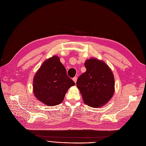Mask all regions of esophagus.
I'll use <instances>...</instances> for the list:
<instances>
[{
  "label": "esophagus",
  "mask_w": 146,
  "mask_h": 146,
  "mask_svg": "<svg viewBox=\"0 0 146 146\" xmlns=\"http://www.w3.org/2000/svg\"><path fill=\"white\" fill-rule=\"evenodd\" d=\"M72 80H74V82L76 83V82H77V77H74L73 78H72Z\"/></svg>",
  "instance_id": "obj_1"
}]
</instances>
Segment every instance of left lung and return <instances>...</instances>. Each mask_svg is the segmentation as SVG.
<instances>
[{"label":"left lung","instance_id":"left-lung-1","mask_svg":"<svg viewBox=\"0 0 146 146\" xmlns=\"http://www.w3.org/2000/svg\"><path fill=\"white\" fill-rule=\"evenodd\" d=\"M86 71L79 77L77 86L84 103L92 107H100L111 99L114 92L113 72L104 61L96 58L86 61Z\"/></svg>","mask_w":146,"mask_h":146}]
</instances>
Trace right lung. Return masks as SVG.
I'll list each match as a JSON object with an SVG mask.
<instances>
[{"label":"right lung","mask_w":146,"mask_h":146,"mask_svg":"<svg viewBox=\"0 0 146 146\" xmlns=\"http://www.w3.org/2000/svg\"><path fill=\"white\" fill-rule=\"evenodd\" d=\"M74 85L58 57L54 56L42 63L35 76L33 92L43 104L54 106L62 102L66 92Z\"/></svg>","instance_id":"right-lung-1"}]
</instances>
